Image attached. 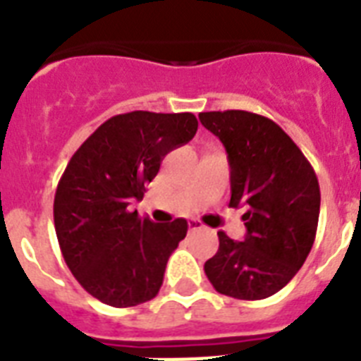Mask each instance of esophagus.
I'll use <instances>...</instances> for the list:
<instances>
[{
  "label": "esophagus",
  "instance_id": "34e87169",
  "mask_svg": "<svg viewBox=\"0 0 361 361\" xmlns=\"http://www.w3.org/2000/svg\"><path fill=\"white\" fill-rule=\"evenodd\" d=\"M202 228H204V225L198 219H191V221H189V231H191V232L202 231Z\"/></svg>",
  "mask_w": 361,
  "mask_h": 361
}]
</instances>
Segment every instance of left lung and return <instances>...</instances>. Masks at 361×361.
Here are the masks:
<instances>
[{"label": "left lung", "mask_w": 361, "mask_h": 361, "mask_svg": "<svg viewBox=\"0 0 361 361\" xmlns=\"http://www.w3.org/2000/svg\"><path fill=\"white\" fill-rule=\"evenodd\" d=\"M200 123L226 149L231 206H245V240L217 232L219 251L204 264L214 288L238 300L279 292L307 258L319 225L313 166L279 125L245 110L202 112Z\"/></svg>", "instance_id": "1"}]
</instances>
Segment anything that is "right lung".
<instances>
[{
	"label": "right lung",
	"instance_id": "obj_1",
	"mask_svg": "<svg viewBox=\"0 0 361 361\" xmlns=\"http://www.w3.org/2000/svg\"><path fill=\"white\" fill-rule=\"evenodd\" d=\"M197 129L191 112L135 110L104 121L71 157L54 197L56 236L71 274L99 302L133 307L157 296L187 221L157 225L129 206Z\"/></svg>",
	"mask_w": 361,
	"mask_h": 361
}]
</instances>
